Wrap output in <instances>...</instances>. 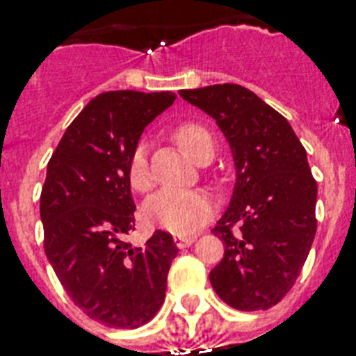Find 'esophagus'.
Here are the masks:
<instances>
[{
  "instance_id": "obj_1",
  "label": "esophagus",
  "mask_w": 356,
  "mask_h": 356,
  "mask_svg": "<svg viewBox=\"0 0 356 356\" xmlns=\"http://www.w3.org/2000/svg\"><path fill=\"white\" fill-rule=\"evenodd\" d=\"M173 241H175V246L183 250V248L190 246V244H192L193 241H195V237H183V235H177V237L173 238Z\"/></svg>"
}]
</instances>
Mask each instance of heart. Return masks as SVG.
<instances>
[{
	"instance_id": "b5f03b06",
	"label": "heart",
	"mask_w": 356,
	"mask_h": 356,
	"mask_svg": "<svg viewBox=\"0 0 356 356\" xmlns=\"http://www.w3.org/2000/svg\"><path fill=\"white\" fill-rule=\"evenodd\" d=\"M173 139L179 148L197 163L213 155V136L202 124L183 122L175 128ZM128 181L137 192H146L150 188L152 177L145 143H139L130 155ZM213 199L202 190H161L152 195L145 206L146 219L157 228L175 235L195 234L213 217Z\"/></svg>"
}]
</instances>
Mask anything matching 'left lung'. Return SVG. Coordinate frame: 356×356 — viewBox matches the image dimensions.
I'll return each mask as SVG.
<instances>
[{
    "label": "left lung",
    "mask_w": 356,
    "mask_h": 356,
    "mask_svg": "<svg viewBox=\"0 0 356 356\" xmlns=\"http://www.w3.org/2000/svg\"><path fill=\"white\" fill-rule=\"evenodd\" d=\"M179 95L215 119L234 157V193L211 229L226 246L211 286L238 312L268 309L295 284L315 238L316 183L306 150L286 118L244 86Z\"/></svg>",
    "instance_id": "1"
}]
</instances>
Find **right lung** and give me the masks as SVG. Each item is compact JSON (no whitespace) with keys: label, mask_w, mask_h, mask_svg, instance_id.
Listing matches in <instances>:
<instances>
[{"label":"right lung","mask_w":356,"mask_h":356,"mask_svg":"<svg viewBox=\"0 0 356 356\" xmlns=\"http://www.w3.org/2000/svg\"><path fill=\"white\" fill-rule=\"evenodd\" d=\"M173 101V92L99 94L70 122L47 166L44 253L74 304L108 327L134 330L154 318L179 252L161 229L145 246L124 241L136 228L130 155Z\"/></svg>","instance_id":"add662e5"}]
</instances>
